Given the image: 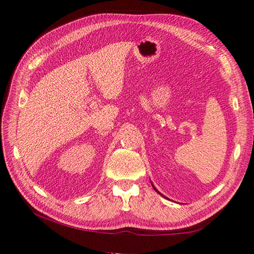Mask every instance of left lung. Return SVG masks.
<instances>
[{"mask_svg":"<svg viewBox=\"0 0 254 254\" xmlns=\"http://www.w3.org/2000/svg\"><path fill=\"white\" fill-rule=\"evenodd\" d=\"M151 185H152V184H151ZM152 187H153V189H154V190H156V191H157V192H159V191H158V190H157V189H156V188H154V186H153V185H152ZM159 194H160V192H159ZM160 195H161V194H160Z\"/></svg>","mask_w":254,"mask_h":254,"instance_id":"obj_1","label":"left lung"}]
</instances>
